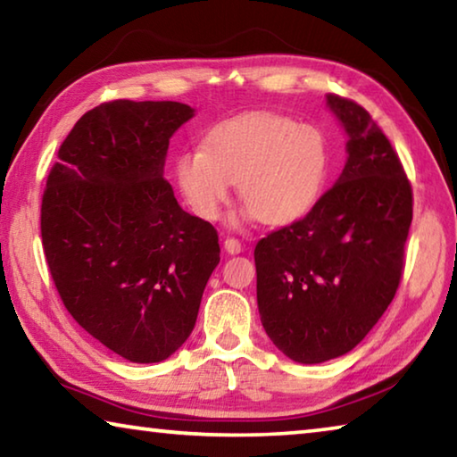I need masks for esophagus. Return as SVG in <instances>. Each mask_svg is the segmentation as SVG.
I'll return each mask as SVG.
<instances>
[{
    "label": "esophagus",
    "mask_w": 457,
    "mask_h": 457,
    "mask_svg": "<svg viewBox=\"0 0 457 457\" xmlns=\"http://www.w3.org/2000/svg\"><path fill=\"white\" fill-rule=\"evenodd\" d=\"M223 247H226L228 253H239V252L244 250L242 242H239V239H236V237H226V242H223Z\"/></svg>",
    "instance_id": "obj_1"
}]
</instances>
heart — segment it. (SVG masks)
I'll use <instances>...</instances> for the list:
<instances>
[{
    "label": "heart",
    "mask_w": 457,
    "mask_h": 457,
    "mask_svg": "<svg viewBox=\"0 0 457 457\" xmlns=\"http://www.w3.org/2000/svg\"><path fill=\"white\" fill-rule=\"evenodd\" d=\"M330 161V143L320 127L252 112L215 125L204 149L183 151L175 159V179L199 218L218 220L237 183L247 213L270 226H288L319 204Z\"/></svg>",
    "instance_id": "obj_1"
}]
</instances>
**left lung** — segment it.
<instances>
[{
	"mask_svg": "<svg viewBox=\"0 0 457 457\" xmlns=\"http://www.w3.org/2000/svg\"><path fill=\"white\" fill-rule=\"evenodd\" d=\"M349 135L337 183L303 220L262 237L253 260L258 311L272 343L304 365L353 351L395 298L413 220V191L377 122L327 95Z\"/></svg>",
	"mask_w": 457,
	"mask_h": 457,
	"instance_id": "obj_1",
	"label": "left lung"
}]
</instances>
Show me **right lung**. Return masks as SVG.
<instances>
[{
    "label": "right lung",
    "instance_id": "right-lung-1",
    "mask_svg": "<svg viewBox=\"0 0 457 457\" xmlns=\"http://www.w3.org/2000/svg\"><path fill=\"white\" fill-rule=\"evenodd\" d=\"M193 117L173 100H112L82 114L42 195V245L62 303L130 362H159L195 327L220 264L218 231L181 210L163 177Z\"/></svg>",
    "mask_w": 457,
    "mask_h": 457
}]
</instances>
